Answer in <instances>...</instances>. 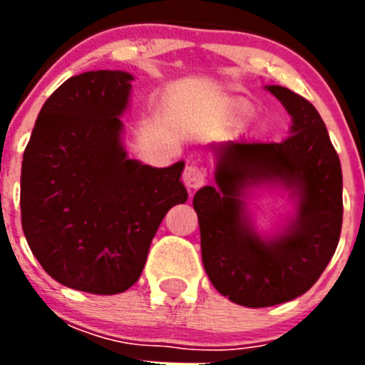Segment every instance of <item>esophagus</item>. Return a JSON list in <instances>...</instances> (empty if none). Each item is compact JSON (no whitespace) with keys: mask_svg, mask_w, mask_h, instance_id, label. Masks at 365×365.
<instances>
[{"mask_svg":"<svg viewBox=\"0 0 365 365\" xmlns=\"http://www.w3.org/2000/svg\"><path fill=\"white\" fill-rule=\"evenodd\" d=\"M182 182L186 185V188L190 190H199L201 186H205L206 182V172L197 164H190L185 168V173H182Z\"/></svg>","mask_w":365,"mask_h":365,"instance_id":"1","label":"esophagus"}]
</instances>
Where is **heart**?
I'll return each mask as SVG.
<instances>
[{"mask_svg":"<svg viewBox=\"0 0 365 365\" xmlns=\"http://www.w3.org/2000/svg\"><path fill=\"white\" fill-rule=\"evenodd\" d=\"M252 113H254L252 106L245 104V102H241V104H235L234 108L230 109V115L234 120H245V118L250 117Z\"/></svg>","mask_w":365,"mask_h":365,"instance_id":"obj_1","label":"heart"}]
</instances>
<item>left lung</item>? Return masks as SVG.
I'll use <instances>...</instances> for the list:
<instances>
[{"instance_id": "8db88e82", "label": "left lung", "mask_w": 365, "mask_h": 365, "mask_svg": "<svg viewBox=\"0 0 365 365\" xmlns=\"http://www.w3.org/2000/svg\"><path fill=\"white\" fill-rule=\"evenodd\" d=\"M291 115L283 143H225L215 186L193 197L201 228L202 265L212 285L245 307L291 302L318 282L341 230V166L320 113L303 96L267 86ZM254 187H282L295 199V215L272 236H261L247 212Z\"/></svg>"}]
</instances>
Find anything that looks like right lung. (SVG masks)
<instances>
[{
	"instance_id": "add662e5",
	"label": "right lung",
	"mask_w": 365,
	"mask_h": 365,
	"mask_svg": "<svg viewBox=\"0 0 365 365\" xmlns=\"http://www.w3.org/2000/svg\"><path fill=\"white\" fill-rule=\"evenodd\" d=\"M133 74L87 71L47 98L21 163V227L58 283L91 294L128 291L172 206L186 202L185 163L128 157L120 117Z\"/></svg>"
}]
</instances>
